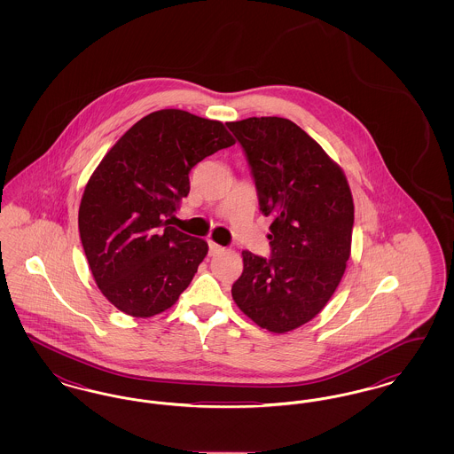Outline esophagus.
I'll return each instance as SVG.
<instances>
[{"label":"esophagus","instance_id":"obj_1","mask_svg":"<svg viewBox=\"0 0 454 454\" xmlns=\"http://www.w3.org/2000/svg\"><path fill=\"white\" fill-rule=\"evenodd\" d=\"M207 243H209V252H211V255H216V254H219V252L223 250V247H221V245H217V243H215L213 239H209Z\"/></svg>","mask_w":454,"mask_h":454}]
</instances>
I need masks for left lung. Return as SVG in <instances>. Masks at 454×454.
Wrapping results in <instances>:
<instances>
[{
  "label": "left lung",
  "instance_id": "1",
  "mask_svg": "<svg viewBox=\"0 0 454 454\" xmlns=\"http://www.w3.org/2000/svg\"><path fill=\"white\" fill-rule=\"evenodd\" d=\"M247 153L260 211L272 216L269 260L241 252L231 296L260 328L286 333L313 320L346 272L354 200L346 173L289 119L228 122Z\"/></svg>",
  "mask_w": 454,
  "mask_h": 454
}]
</instances>
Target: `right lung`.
<instances>
[{
    "instance_id": "1",
    "label": "right lung",
    "mask_w": 454,
    "mask_h": 454,
    "mask_svg": "<svg viewBox=\"0 0 454 454\" xmlns=\"http://www.w3.org/2000/svg\"><path fill=\"white\" fill-rule=\"evenodd\" d=\"M235 145L219 121L185 110L152 112L130 128L88 178L78 226L90 270L122 313L150 318L189 287L207 243L170 226L189 194V172Z\"/></svg>"
}]
</instances>
